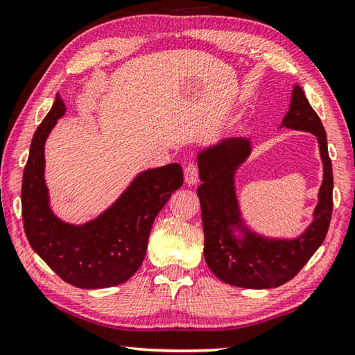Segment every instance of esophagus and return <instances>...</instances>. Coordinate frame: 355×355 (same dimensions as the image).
Wrapping results in <instances>:
<instances>
[{
  "label": "esophagus",
  "instance_id": "obj_1",
  "mask_svg": "<svg viewBox=\"0 0 355 355\" xmlns=\"http://www.w3.org/2000/svg\"><path fill=\"white\" fill-rule=\"evenodd\" d=\"M184 178H185V182L189 185H195L198 184L199 180V170H198V165L196 164H189L184 168Z\"/></svg>",
  "mask_w": 355,
  "mask_h": 355
}]
</instances>
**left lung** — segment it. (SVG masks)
Masks as SVG:
<instances>
[{
    "label": "left lung",
    "instance_id": "8db88e82",
    "mask_svg": "<svg viewBox=\"0 0 355 355\" xmlns=\"http://www.w3.org/2000/svg\"><path fill=\"white\" fill-rule=\"evenodd\" d=\"M283 126L317 136L323 160V182L313 220L304 233L293 239L261 236L241 218L235 173L252 153L249 139H224L198 155L199 178L202 180L198 196L202 211L205 263L227 284L245 289H272L287 283L317 252L329 229L334 179L326 131L298 85L293 86L291 108L283 119ZM235 230L243 236L236 237Z\"/></svg>",
    "mask_w": 355,
    "mask_h": 355
}]
</instances>
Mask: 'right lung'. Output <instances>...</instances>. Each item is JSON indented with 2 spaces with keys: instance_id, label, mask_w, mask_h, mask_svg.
<instances>
[{
  "instance_id": "right-lung-1",
  "label": "right lung",
  "mask_w": 355,
  "mask_h": 355,
  "mask_svg": "<svg viewBox=\"0 0 355 355\" xmlns=\"http://www.w3.org/2000/svg\"><path fill=\"white\" fill-rule=\"evenodd\" d=\"M64 114L57 94L32 137L23 173L21 211L29 244L63 282L80 289L125 283L142 264L151 225L171 193L184 184L179 164L140 173L108 210L83 225L63 223L49 207L44 182V142Z\"/></svg>"
}]
</instances>
